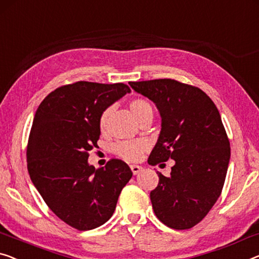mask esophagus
I'll return each instance as SVG.
<instances>
[{"mask_svg": "<svg viewBox=\"0 0 259 259\" xmlns=\"http://www.w3.org/2000/svg\"><path fill=\"white\" fill-rule=\"evenodd\" d=\"M130 168L135 176L138 175V173L142 171V166H140V165H130Z\"/></svg>", "mask_w": 259, "mask_h": 259, "instance_id": "esophagus-1", "label": "esophagus"}]
</instances>
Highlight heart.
Wrapping results in <instances>:
<instances>
[{
  "mask_svg": "<svg viewBox=\"0 0 259 259\" xmlns=\"http://www.w3.org/2000/svg\"><path fill=\"white\" fill-rule=\"evenodd\" d=\"M130 111L134 115V117L137 119V122L140 121L142 117H144L145 115L152 114V107L148 101L143 99H136L133 100L130 102ZM111 111V108H107L102 111L101 116H100V128L102 130L106 129L108 117H109ZM148 149V144L144 141H125V142H119L115 145V153L123 159L128 161H137L141 159L143 152Z\"/></svg>",
  "mask_w": 259,
  "mask_h": 259,
  "instance_id": "obj_1",
  "label": "heart"
}]
</instances>
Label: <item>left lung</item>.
<instances>
[{"label":"left lung","instance_id":"8db88e82","mask_svg":"<svg viewBox=\"0 0 259 259\" xmlns=\"http://www.w3.org/2000/svg\"><path fill=\"white\" fill-rule=\"evenodd\" d=\"M156 105L161 129L148 163L175 160L171 176L158 173L150 193L154 214L173 229H190L219 199L230 160V144L218 108L198 87L172 79L130 82Z\"/></svg>","mask_w":259,"mask_h":259}]
</instances>
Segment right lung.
<instances>
[{
    "label": "right lung",
    "mask_w": 259,
    "mask_h": 259,
    "mask_svg": "<svg viewBox=\"0 0 259 259\" xmlns=\"http://www.w3.org/2000/svg\"><path fill=\"white\" fill-rule=\"evenodd\" d=\"M130 92L125 83L79 81L50 93L34 114L26 150L31 181L50 209L78 230L106 223L133 177L119 159L98 169L88 163L102 111Z\"/></svg>",
    "instance_id": "obj_1"
}]
</instances>
